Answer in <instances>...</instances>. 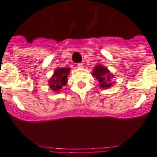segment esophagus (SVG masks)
<instances>
[{
	"instance_id": "esophagus-1",
	"label": "esophagus",
	"mask_w": 157,
	"mask_h": 157,
	"mask_svg": "<svg viewBox=\"0 0 157 157\" xmlns=\"http://www.w3.org/2000/svg\"><path fill=\"white\" fill-rule=\"evenodd\" d=\"M77 67H78V68H82V67H83V63H77Z\"/></svg>"
}]
</instances>
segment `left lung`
Returning a JSON list of instances; mask_svg holds the SVG:
<instances>
[{"mask_svg":"<svg viewBox=\"0 0 157 157\" xmlns=\"http://www.w3.org/2000/svg\"><path fill=\"white\" fill-rule=\"evenodd\" d=\"M93 75L98 79L101 87L108 88L112 86L111 82L114 76L106 67H104L101 64H98L94 67Z\"/></svg>","mask_w":157,"mask_h":157,"instance_id":"1","label":"left lung"}]
</instances>
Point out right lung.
I'll return each instance as SVG.
<instances>
[{"label": "right lung", "mask_w": 157, "mask_h": 157, "mask_svg": "<svg viewBox=\"0 0 157 157\" xmlns=\"http://www.w3.org/2000/svg\"><path fill=\"white\" fill-rule=\"evenodd\" d=\"M70 68H58L54 71L52 77L49 80L50 88L54 92H59L63 86L66 85Z\"/></svg>", "instance_id": "1"}]
</instances>
